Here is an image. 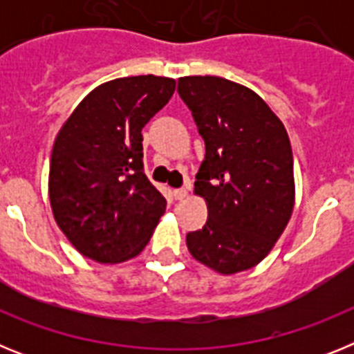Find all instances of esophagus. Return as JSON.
<instances>
[{"mask_svg":"<svg viewBox=\"0 0 354 354\" xmlns=\"http://www.w3.org/2000/svg\"><path fill=\"white\" fill-rule=\"evenodd\" d=\"M175 200H184L187 196V189L186 187H179V189H175L174 192Z\"/></svg>","mask_w":354,"mask_h":354,"instance_id":"34e87169","label":"esophagus"}]
</instances>
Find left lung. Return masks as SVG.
I'll use <instances>...</instances> for the list:
<instances>
[{"label": "left lung", "instance_id": "8db88e82", "mask_svg": "<svg viewBox=\"0 0 354 354\" xmlns=\"http://www.w3.org/2000/svg\"><path fill=\"white\" fill-rule=\"evenodd\" d=\"M177 92L205 143L195 193L207 202V221L187 234V250L221 274L250 270L271 252L292 214L286 127L253 90L225 77H180Z\"/></svg>", "mask_w": 354, "mask_h": 354}]
</instances>
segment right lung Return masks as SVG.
<instances>
[{"mask_svg":"<svg viewBox=\"0 0 354 354\" xmlns=\"http://www.w3.org/2000/svg\"><path fill=\"white\" fill-rule=\"evenodd\" d=\"M175 80L118 77L97 86L53 145L49 200L72 246L92 261L136 257L165 214L167 200L143 171L147 122L170 101Z\"/></svg>","mask_w":354,"mask_h":354,"instance_id":"1","label":"right lung"}]
</instances>
